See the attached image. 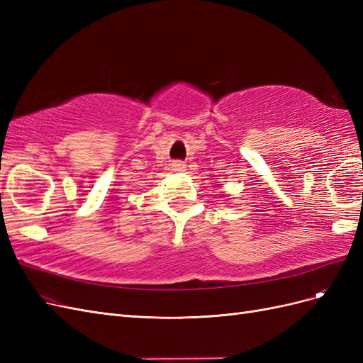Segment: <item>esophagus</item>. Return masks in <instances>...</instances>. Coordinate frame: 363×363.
I'll list each match as a JSON object with an SVG mask.
<instances>
[{"instance_id": "obj_1", "label": "esophagus", "mask_w": 363, "mask_h": 363, "mask_svg": "<svg viewBox=\"0 0 363 363\" xmlns=\"http://www.w3.org/2000/svg\"><path fill=\"white\" fill-rule=\"evenodd\" d=\"M183 168H184V164H183L182 162L174 163V169H177V171H183Z\"/></svg>"}]
</instances>
